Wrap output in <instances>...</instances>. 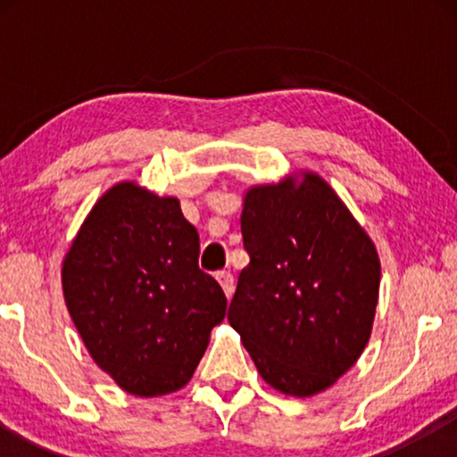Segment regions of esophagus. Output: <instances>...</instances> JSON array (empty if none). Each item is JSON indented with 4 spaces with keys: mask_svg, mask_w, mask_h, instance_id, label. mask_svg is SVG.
<instances>
[{
    "mask_svg": "<svg viewBox=\"0 0 457 457\" xmlns=\"http://www.w3.org/2000/svg\"><path fill=\"white\" fill-rule=\"evenodd\" d=\"M216 278H218V283L222 285L224 295H227L228 299L233 297V293H235V278H233V274L227 272V270H222V272L216 274Z\"/></svg>",
    "mask_w": 457,
    "mask_h": 457,
    "instance_id": "esophagus-1",
    "label": "esophagus"
}]
</instances>
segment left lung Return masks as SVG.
Wrapping results in <instances>:
<instances>
[{"instance_id":"1","label":"left lung","mask_w":457,"mask_h":457,"mask_svg":"<svg viewBox=\"0 0 457 457\" xmlns=\"http://www.w3.org/2000/svg\"><path fill=\"white\" fill-rule=\"evenodd\" d=\"M241 233L249 264L228 305L230 327L274 389L324 391L370 339L380 283L374 243L316 174L253 187Z\"/></svg>"}]
</instances>
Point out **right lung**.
<instances>
[{
	"mask_svg": "<svg viewBox=\"0 0 457 457\" xmlns=\"http://www.w3.org/2000/svg\"><path fill=\"white\" fill-rule=\"evenodd\" d=\"M199 235L179 199L135 183L110 189L87 216L62 268L74 327L91 358L139 397L189 383L224 320L227 295L199 268Z\"/></svg>",
	"mask_w": 457,
	"mask_h": 457,
	"instance_id": "obj_1",
	"label": "right lung"
}]
</instances>
